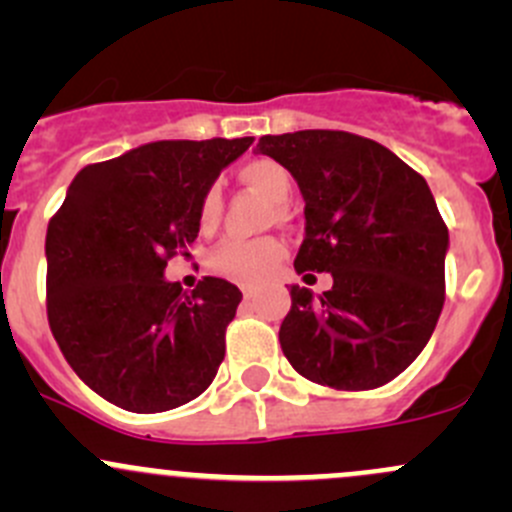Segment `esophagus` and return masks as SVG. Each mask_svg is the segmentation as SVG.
Segmentation results:
<instances>
[{
    "label": "esophagus",
    "mask_w": 512,
    "mask_h": 512,
    "mask_svg": "<svg viewBox=\"0 0 512 512\" xmlns=\"http://www.w3.org/2000/svg\"><path fill=\"white\" fill-rule=\"evenodd\" d=\"M242 297L252 299V297H255V289H252V287H242Z\"/></svg>",
    "instance_id": "34e87169"
}]
</instances>
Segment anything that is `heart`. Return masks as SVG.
<instances>
[{
    "instance_id": "heart-1",
    "label": "heart",
    "mask_w": 512,
    "mask_h": 512,
    "mask_svg": "<svg viewBox=\"0 0 512 512\" xmlns=\"http://www.w3.org/2000/svg\"><path fill=\"white\" fill-rule=\"evenodd\" d=\"M242 183L252 185L260 190L272 205L282 208L292 195V178H289L287 168H282L277 160L272 158H255L240 168ZM220 188L218 185H208L200 198L198 218L203 230L215 227L220 218ZM285 257V245L275 237H255V240H245V237H227L220 245L213 247L208 257V267L215 275L225 277V280L237 282V285H260L265 282L277 265Z\"/></svg>"
}]
</instances>
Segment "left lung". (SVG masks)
I'll list each match as a JSON object with an SVG mask.
<instances>
[{"label":"left lung","mask_w":512,"mask_h":512,"mask_svg":"<svg viewBox=\"0 0 512 512\" xmlns=\"http://www.w3.org/2000/svg\"><path fill=\"white\" fill-rule=\"evenodd\" d=\"M304 198L294 270L332 272L319 297L292 285L280 327L294 371L339 391L389 384L431 339L446 299L448 227L431 188L396 153L347 131L262 136Z\"/></svg>","instance_id":"left-lung-1"}]
</instances>
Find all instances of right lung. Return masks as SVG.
Instances as JSON below:
<instances>
[{"label": "right lung", "instance_id": "1", "mask_svg": "<svg viewBox=\"0 0 512 512\" xmlns=\"http://www.w3.org/2000/svg\"><path fill=\"white\" fill-rule=\"evenodd\" d=\"M255 138L156 141L86 165L46 230V314L61 354L111 404L158 414L198 399L242 292L165 280L200 232V198Z\"/></svg>", "mask_w": 512, "mask_h": 512}]
</instances>
